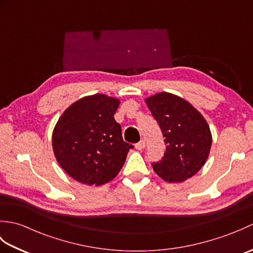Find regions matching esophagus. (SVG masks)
Wrapping results in <instances>:
<instances>
[{"instance_id":"obj_1","label":"esophagus","mask_w":253,"mask_h":253,"mask_svg":"<svg viewBox=\"0 0 253 253\" xmlns=\"http://www.w3.org/2000/svg\"><path fill=\"white\" fill-rule=\"evenodd\" d=\"M144 148H146V141H144V140H140L136 144L137 150H143Z\"/></svg>"}]
</instances>
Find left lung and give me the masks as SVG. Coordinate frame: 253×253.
Returning a JSON list of instances; mask_svg holds the SVG:
<instances>
[{
  "label": "left lung",
  "mask_w": 253,
  "mask_h": 253,
  "mask_svg": "<svg viewBox=\"0 0 253 253\" xmlns=\"http://www.w3.org/2000/svg\"><path fill=\"white\" fill-rule=\"evenodd\" d=\"M146 103L165 137L164 157L152 163L155 173L169 182H182L196 175L206 163L212 144L211 130L201 113L169 92L149 96Z\"/></svg>",
  "instance_id": "1"
}]
</instances>
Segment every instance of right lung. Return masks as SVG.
I'll return each mask as SVG.
<instances>
[{
	"label": "right lung",
	"mask_w": 253,
	"mask_h": 253,
	"mask_svg": "<svg viewBox=\"0 0 253 253\" xmlns=\"http://www.w3.org/2000/svg\"><path fill=\"white\" fill-rule=\"evenodd\" d=\"M120 100L105 94L82 98L65 110L52 133L61 168L82 184L100 186L120 173L131 144L114 120Z\"/></svg>",
	"instance_id": "right-lung-1"
}]
</instances>
